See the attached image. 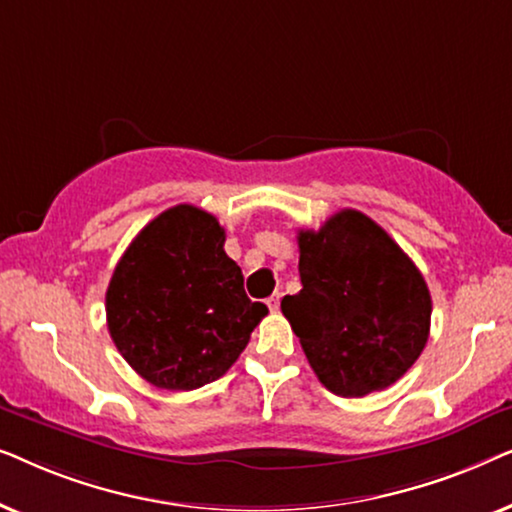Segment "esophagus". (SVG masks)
<instances>
[{
    "label": "esophagus",
    "instance_id": "esophagus-1",
    "mask_svg": "<svg viewBox=\"0 0 512 512\" xmlns=\"http://www.w3.org/2000/svg\"><path fill=\"white\" fill-rule=\"evenodd\" d=\"M268 307H270V312H277L279 310V296H270L268 298Z\"/></svg>",
    "mask_w": 512,
    "mask_h": 512
}]
</instances>
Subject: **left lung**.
Returning a JSON list of instances; mask_svg holds the SVG:
<instances>
[{
    "label": "left lung",
    "instance_id": "1",
    "mask_svg": "<svg viewBox=\"0 0 512 512\" xmlns=\"http://www.w3.org/2000/svg\"><path fill=\"white\" fill-rule=\"evenodd\" d=\"M300 289L282 312L319 382L361 398L408 373L429 340L431 293L410 256L356 209L298 230Z\"/></svg>",
    "mask_w": 512,
    "mask_h": 512
}]
</instances>
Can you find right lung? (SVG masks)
Segmentation results:
<instances>
[{"label": "right lung", "instance_id": "1", "mask_svg": "<svg viewBox=\"0 0 512 512\" xmlns=\"http://www.w3.org/2000/svg\"><path fill=\"white\" fill-rule=\"evenodd\" d=\"M216 216L177 205L142 228L107 289V326L125 361L158 389L191 391L237 361L268 307L244 293Z\"/></svg>", "mask_w": 512, "mask_h": 512}]
</instances>
